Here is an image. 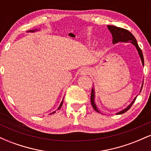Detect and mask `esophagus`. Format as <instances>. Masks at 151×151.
Masks as SVG:
<instances>
[{
  "mask_svg": "<svg viewBox=\"0 0 151 151\" xmlns=\"http://www.w3.org/2000/svg\"><path fill=\"white\" fill-rule=\"evenodd\" d=\"M81 73H82V74H84L87 73V70H86V69H83V70L81 71Z\"/></svg>",
  "mask_w": 151,
  "mask_h": 151,
  "instance_id": "obj_1",
  "label": "esophagus"
}]
</instances>
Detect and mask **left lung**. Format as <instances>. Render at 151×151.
I'll return each mask as SVG.
<instances>
[{
  "label": "left lung",
  "instance_id": "8db88e82",
  "mask_svg": "<svg viewBox=\"0 0 151 151\" xmlns=\"http://www.w3.org/2000/svg\"><path fill=\"white\" fill-rule=\"evenodd\" d=\"M107 27H108V29L111 32V33L112 34L114 44H116V43H117L119 42H131L132 44H133L135 46H136V49H137V50H138V53H139L140 57H141L143 65H144V59H143V52H142V50L141 48L139 47V46H138V42H137L136 38L134 37V36L133 35L132 33H131V32H129L128 30H126V29H124V28H121V27H116V26L107 25ZM142 87H143V86H141V89H142ZM93 99H94V91H93V89H92L91 90V105H92L93 109H94L96 111H97L98 113H100V112L99 111L97 108H96V105H95L94 101H93ZM136 99V97L133 99L132 103H131V104H130L129 106L127 107V108H126L123 111H121L119 112L118 114H122L125 113V112L127 111H129L130 108L132 106L133 104L134 103Z\"/></svg>",
  "mask_w": 151,
  "mask_h": 151
}]
</instances>
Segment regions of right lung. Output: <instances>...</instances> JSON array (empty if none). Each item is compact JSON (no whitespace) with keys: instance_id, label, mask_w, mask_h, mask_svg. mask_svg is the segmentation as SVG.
I'll use <instances>...</instances> for the list:
<instances>
[{"instance_id":"1","label":"right lung","mask_w":151,"mask_h":151,"mask_svg":"<svg viewBox=\"0 0 151 151\" xmlns=\"http://www.w3.org/2000/svg\"><path fill=\"white\" fill-rule=\"evenodd\" d=\"M32 31H35V30H32ZM62 102H63V101H62ZM62 103H61V104H60V107H59L58 110H59V109H60V108H61V106H62ZM53 113H55V112H53Z\"/></svg>"}]
</instances>
